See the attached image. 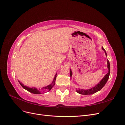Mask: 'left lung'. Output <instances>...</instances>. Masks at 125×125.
Returning <instances> with one entry per match:
<instances>
[{"label":"left lung","instance_id":"left-lung-1","mask_svg":"<svg viewBox=\"0 0 125 125\" xmlns=\"http://www.w3.org/2000/svg\"><path fill=\"white\" fill-rule=\"evenodd\" d=\"M102 50H103L106 57L107 56L106 52L105 49L103 48V47H102ZM107 68L108 69V71L106 74H105V76L103 77V78L102 79L101 81L99 82V83H97L96 85H95L94 86L92 87L91 89H87V90H84L82 89H79L76 90V92L80 94H82V95H90V94H93L95 93L98 91H100L102 88H103L104 86L106 83L107 80H108V78L109 77V74H110V63L108 60H107ZM70 77L71 78L72 75H73V73L71 69H70Z\"/></svg>","mask_w":125,"mask_h":125}]
</instances>
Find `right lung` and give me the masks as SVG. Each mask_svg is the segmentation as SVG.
Here are the masks:
<instances>
[{
	"label": "right lung",
	"instance_id": "obj_1",
	"mask_svg": "<svg viewBox=\"0 0 125 125\" xmlns=\"http://www.w3.org/2000/svg\"><path fill=\"white\" fill-rule=\"evenodd\" d=\"M56 77H57V73L55 74V77L53 79V81H52L51 84H50V85H48L44 87V88H42V89H37V88H35V87H34V88H29V87H28L27 86L24 85L23 84H22L20 81H18V82H19V83L22 86V88L25 89L26 90L28 91L29 92H31L32 93H33V94H41L42 93H45V92L50 91L52 88V87L54 86V85L55 84Z\"/></svg>",
	"mask_w": 125,
	"mask_h": 125
}]
</instances>
